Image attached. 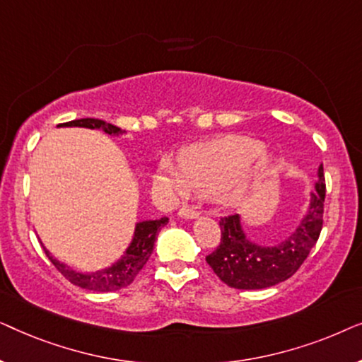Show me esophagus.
Returning a JSON list of instances; mask_svg holds the SVG:
<instances>
[{
  "label": "esophagus",
  "mask_w": 362,
  "mask_h": 362,
  "mask_svg": "<svg viewBox=\"0 0 362 362\" xmlns=\"http://www.w3.org/2000/svg\"><path fill=\"white\" fill-rule=\"evenodd\" d=\"M177 214H180V217H182V219H196V217L199 216V212L196 211V207L182 206Z\"/></svg>",
  "instance_id": "obj_1"
}]
</instances>
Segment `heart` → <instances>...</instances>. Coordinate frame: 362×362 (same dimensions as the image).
I'll return each mask as SVG.
<instances>
[{"label":"heart","mask_w":362,"mask_h":362,"mask_svg":"<svg viewBox=\"0 0 362 362\" xmlns=\"http://www.w3.org/2000/svg\"><path fill=\"white\" fill-rule=\"evenodd\" d=\"M262 151L264 145L252 138L224 136L186 148L181 160L165 158L160 170L177 194L214 192L222 204L234 206L244 201L252 185L269 171L270 160L265 156L254 170H245Z\"/></svg>","instance_id":"1"}]
</instances>
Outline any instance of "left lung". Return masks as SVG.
I'll return each instance as SVG.
<instances>
[{
    "label": "left lung",
    "instance_id": "8db88e82",
    "mask_svg": "<svg viewBox=\"0 0 362 362\" xmlns=\"http://www.w3.org/2000/svg\"><path fill=\"white\" fill-rule=\"evenodd\" d=\"M323 165L311 192L308 207L293 230L275 244H259L244 232L239 214L222 217L221 244L206 257L207 264L226 285L239 290L269 288L290 279L318 240L323 227Z\"/></svg>",
    "mask_w": 362,
    "mask_h": 362
}]
</instances>
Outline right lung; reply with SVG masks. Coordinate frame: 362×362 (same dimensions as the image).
I'll return each instance as SVG.
<instances>
[{
	"instance_id": "add662e5",
	"label": "right lung",
	"mask_w": 362,
	"mask_h": 362,
	"mask_svg": "<svg viewBox=\"0 0 362 362\" xmlns=\"http://www.w3.org/2000/svg\"><path fill=\"white\" fill-rule=\"evenodd\" d=\"M59 127H81V128H90V130H102L107 135H123L122 128H118L112 123H107L98 118H81V120H72L67 123H62ZM168 224V217H161L156 221H141L136 222L135 232H133V239L123 255L117 262H113L110 267L95 272H77L71 269V267L59 262L57 259L49 254V250L44 247V252L52 262L54 267L71 281V284L81 286V288L92 290V291H115L120 288H125L135 280V276L140 274V270L145 267V264L150 259L153 247H155V240L158 235V230L163 226Z\"/></svg>"
}]
</instances>
